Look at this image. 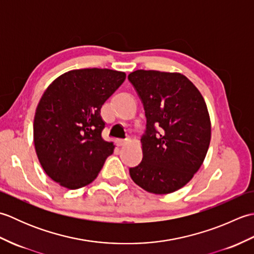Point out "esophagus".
I'll list each match as a JSON object with an SVG mask.
<instances>
[{
  "mask_svg": "<svg viewBox=\"0 0 254 254\" xmlns=\"http://www.w3.org/2000/svg\"><path fill=\"white\" fill-rule=\"evenodd\" d=\"M128 143V139H117V144L119 146H124V145H127Z\"/></svg>",
  "mask_w": 254,
  "mask_h": 254,
  "instance_id": "obj_1",
  "label": "esophagus"
}]
</instances>
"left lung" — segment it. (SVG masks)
Wrapping results in <instances>:
<instances>
[{"instance_id": "left-lung-1", "label": "left lung", "mask_w": 254, "mask_h": 254, "mask_svg": "<svg viewBox=\"0 0 254 254\" xmlns=\"http://www.w3.org/2000/svg\"><path fill=\"white\" fill-rule=\"evenodd\" d=\"M127 78L146 116L143 159L130 168V176L147 192H175L192 179L206 156L210 141L206 104L180 73L137 69Z\"/></svg>"}]
</instances>
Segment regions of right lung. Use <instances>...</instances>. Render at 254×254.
<instances>
[{
	"label": "right lung",
	"mask_w": 254,
	"mask_h": 254,
	"mask_svg": "<svg viewBox=\"0 0 254 254\" xmlns=\"http://www.w3.org/2000/svg\"><path fill=\"white\" fill-rule=\"evenodd\" d=\"M126 73L108 68L73 69L46 89L36 109L34 143L42 168L64 188L93 182L115 145L101 136L105 101Z\"/></svg>",
	"instance_id": "1"
}]
</instances>
